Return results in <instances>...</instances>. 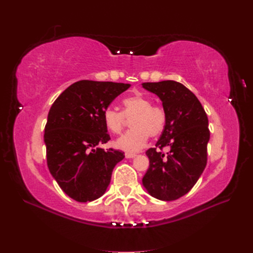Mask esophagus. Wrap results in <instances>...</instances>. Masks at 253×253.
I'll return each instance as SVG.
<instances>
[{
	"mask_svg": "<svg viewBox=\"0 0 253 253\" xmlns=\"http://www.w3.org/2000/svg\"><path fill=\"white\" fill-rule=\"evenodd\" d=\"M125 155L126 158H134L136 156L135 153H132V152H126Z\"/></svg>",
	"mask_w": 253,
	"mask_h": 253,
	"instance_id": "esophagus-1",
	"label": "esophagus"
}]
</instances>
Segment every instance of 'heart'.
<instances>
[{"instance_id":"b5f03b06","label":"heart","mask_w":253,"mask_h":253,"mask_svg":"<svg viewBox=\"0 0 253 253\" xmlns=\"http://www.w3.org/2000/svg\"><path fill=\"white\" fill-rule=\"evenodd\" d=\"M124 113L113 106L103 111V121L109 131L121 133L126 126V118L130 119L131 129L116 140V147L126 151H139L147 143L149 137H157L164 132L167 115L159 105H153L151 99L142 94L126 97L122 101Z\"/></svg>"}]
</instances>
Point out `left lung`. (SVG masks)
<instances>
[{"label":"left lung","instance_id":"obj_1","mask_svg":"<svg viewBox=\"0 0 253 253\" xmlns=\"http://www.w3.org/2000/svg\"><path fill=\"white\" fill-rule=\"evenodd\" d=\"M142 87L159 97L167 115L156 148L145 152L150 167L142 185L157 200L175 201L193 188L206 168L208 117L197 97L179 82H145ZM165 146L170 148L167 155L160 152Z\"/></svg>","mask_w":253,"mask_h":253}]
</instances>
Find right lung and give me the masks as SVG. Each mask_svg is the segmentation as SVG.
<instances>
[{"label":"right lung","instance_id":"right-lung-1","mask_svg":"<svg viewBox=\"0 0 253 253\" xmlns=\"http://www.w3.org/2000/svg\"><path fill=\"white\" fill-rule=\"evenodd\" d=\"M131 84L81 80L61 94L49 110L45 126L47 167L63 192L86 203L102 196L115 166L125 158L119 150L98 144L111 137L103 111Z\"/></svg>","mask_w":253,"mask_h":253}]
</instances>
